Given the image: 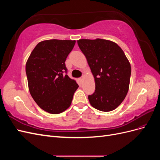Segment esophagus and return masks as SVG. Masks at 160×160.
<instances>
[{
	"instance_id": "esophagus-1",
	"label": "esophagus",
	"mask_w": 160,
	"mask_h": 160,
	"mask_svg": "<svg viewBox=\"0 0 160 160\" xmlns=\"http://www.w3.org/2000/svg\"><path fill=\"white\" fill-rule=\"evenodd\" d=\"M83 76H82V77H81V78H79V81H80L81 82L83 81Z\"/></svg>"
}]
</instances>
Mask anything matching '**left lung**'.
<instances>
[{
  "instance_id": "left-lung-1",
  "label": "left lung",
  "mask_w": 160,
  "mask_h": 160,
  "mask_svg": "<svg viewBox=\"0 0 160 160\" xmlns=\"http://www.w3.org/2000/svg\"><path fill=\"white\" fill-rule=\"evenodd\" d=\"M77 43L95 78V92L88 96L90 104L101 111L116 109L129 86L131 65L124 52L115 42L101 38L80 39Z\"/></svg>"
}]
</instances>
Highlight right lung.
<instances>
[{
	"mask_svg": "<svg viewBox=\"0 0 160 160\" xmlns=\"http://www.w3.org/2000/svg\"><path fill=\"white\" fill-rule=\"evenodd\" d=\"M75 41L51 39L38 43L28 57L26 74L33 99L47 112L58 114L69 108L79 85L67 75L65 61Z\"/></svg>",
	"mask_w": 160,
	"mask_h": 160,
	"instance_id": "1",
	"label": "right lung"
}]
</instances>
